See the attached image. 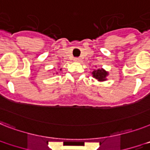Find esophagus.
<instances>
[{"mask_svg":"<svg viewBox=\"0 0 150 150\" xmlns=\"http://www.w3.org/2000/svg\"><path fill=\"white\" fill-rule=\"evenodd\" d=\"M74 61H75V62H80V61H81V58H75V59H74Z\"/></svg>","mask_w":150,"mask_h":150,"instance_id":"1","label":"esophagus"}]
</instances>
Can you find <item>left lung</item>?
<instances>
[{
	"label": "left lung",
	"instance_id": "8db88e82",
	"mask_svg": "<svg viewBox=\"0 0 150 150\" xmlns=\"http://www.w3.org/2000/svg\"><path fill=\"white\" fill-rule=\"evenodd\" d=\"M92 75H93V77L98 81H105L106 75H108V73L103 69H98V70L93 71Z\"/></svg>",
	"mask_w": 150,
	"mask_h": 150
}]
</instances>
